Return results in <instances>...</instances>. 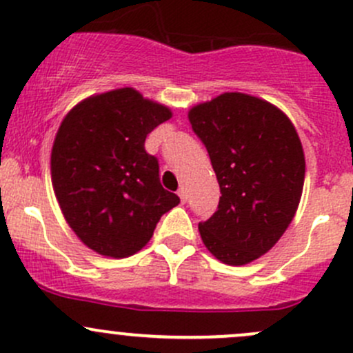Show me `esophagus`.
<instances>
[{"instance_id":"34e87169","label":"esophagus","mask_w":353,"mask_h":353,"mask_svg":"<svg viewBox=\"0 0 353 353\" xmlns=\"http://www.w3.org/2000/svg\"><path fill=\"white\" fill-rule=\"evenodd\" d=\"M178 197H180V201L181 202H187V190H185V188L183 187H181V188H178Z\"/></svg>"}]
</instances>
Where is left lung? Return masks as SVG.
I'll return each mask as SVG.
<instances>
[{"label":"left lung","instance_id":"1","mask_svg":"<svg viewBox=\"0 0 353 353\" xmlns=\"http://www.w3.org/2000/svg\"><path fill=\"white\" fill-rule=\"evenodd\" d=\"M188 119L221 188L217 210L199 223L203 245L223 263H250L281 239L299 205V136L277 107L245 93L197 105Z\"/></svg>","mask_w":353,"mask_h":353}]
</instances>
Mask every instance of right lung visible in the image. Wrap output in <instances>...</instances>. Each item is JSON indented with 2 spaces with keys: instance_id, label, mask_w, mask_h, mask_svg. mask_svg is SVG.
I'll list each match as a JSON object with an SVG mask.
<instances>
[{
  "instance_id": "add662e5",
  "label": "right lung",
  "mask_w": 353,
  "mask_h": 353,
  "mask_svg": "<svg viewBox=\"0 0 353 353\" xmlns=\"http://www.w3.org/2000/svg\"><path fill=\"white\" fill-rule=\"evenodd\" d=\"M170 117L166 107L122 88L86 98L61 123L50 156L54 192L93 252L134 255L180 203L159 181L158 158L144 150L148 134Z\"/></svg>"
}]
</instances>
